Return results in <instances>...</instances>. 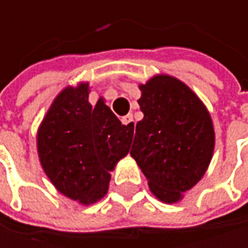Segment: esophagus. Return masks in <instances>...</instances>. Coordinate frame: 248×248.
<instances>
[{
	"label": "esophagus",
	"instance_id": "obj_1",
	"mask_svg": "<svg viewBox=\"0 0 248 248\" xmlns=\"http://www.w3.org/2000/svg\"><path fill=\"white\" fill-rule=\"evenodd\" d=\"M121 123H123L124 125H128L130 128H133V127H134V124H133V115H131V114H128V115L123 117V118H121Z\"/></svg>",
	"mask_w": 248,
	"mask_h": 248
}]
</instances>
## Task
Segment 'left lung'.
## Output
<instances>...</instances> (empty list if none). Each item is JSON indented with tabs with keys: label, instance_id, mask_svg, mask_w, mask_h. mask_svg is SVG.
<instances>
[{
	"label": "left lung",
	"instance_id": "1",
	"mask_svg": "<svg viewBox=\"0 0 248 248\" xmlns=\"http://www.w3.org/2000/svg\"><path fill=\"white\" fill-rule=\"evenodd\" d=\"M139 89L144 117L136 124L130 155L153 196L172 204L209 168L215 149L212 117L194 92L170 74H155Z\"/></svg>",
	"mask_w": 248,
	"mask_h": 248
}]
</instances>
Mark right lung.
Segmentation results:
<instances>
[{
	"label": "right lung",
	"mask_w": 248,
	"mask_h": 248,
	"mask_svg": "<svg viewBox=\"0 0 248 248\" xmlns=\"http://www.w3.org/2000/svg\"><path fill=\"white\" fill-rule=\"evenodd\" d=\"M90 86H67L52 101L38 133L41 167L65 197L89 206L108 193L111 171L125 158L134 127L121 124L101 98L89 102Z\"/></svg>",
	"instance_id": "obj_1"
}]
</instances>
